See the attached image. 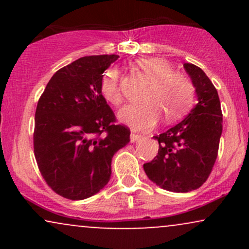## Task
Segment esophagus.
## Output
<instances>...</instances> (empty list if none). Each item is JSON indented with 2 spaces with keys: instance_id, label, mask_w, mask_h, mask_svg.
<instances>
[{
  "instance_id": "1",
  "label": "esophagus",
  "mask_w": 249,
  "mask_h": 249,
  "mask_svg": "<svg viewBox=\"0 0 249 249\" xmlns=\"http://www.w3.org/2000/svg\"><path fill=\"white\" fill-rule=\"evenodd\" d=\"M141 134H138V133H136L134 132V131H131V136H130V139H131V142H137L138 141L139 138H141Z\"/></svg>"
}]
</instances>
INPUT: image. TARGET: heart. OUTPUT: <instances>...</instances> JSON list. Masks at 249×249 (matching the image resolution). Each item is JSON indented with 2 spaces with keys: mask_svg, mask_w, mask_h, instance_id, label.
<instances>
[{
  "mask_svg": "<svg viewBox=\"0 0 249 249\" xmlns=\"http://www.w3.org/2000/svg\"><path fill=\"white\" fill-rule=\"evenodd\" d=\"M138 68L151 79L142 103L122 108L118 118L136 128H150L158 122L160 113L165 122L179 121L194 105L196 90L186 76L176 72L171 63L159 57L139 59ZM101 93L110 104L118 107L123 102L118 70H105L101 78Z\"/></svg>",
  "mask_w": 249,
  "mask_h": 249,
  "instance_id": "b5f03b06",
  "label": "heart"
}]
</instances>
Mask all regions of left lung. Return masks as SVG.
<instances>
[{"instance_id": "1", "label": "left lung", "mask_w": 249, "mask_h": 249, "mask_svg": "<svg viewBox=\"0 0 249 249\" xmlns=\"http://www.w3.org/2000/svg\"><path fill=\"white\" fill-rule=\"evenodd\" d=\"M198 104L184 121L154 136L158 154L144 164L151 181L166 191L186 193L196 190L210 177L218 157L222 133V112L218 91L199 67L185 63Z\"/></svg>"}]
</instances>
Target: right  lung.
Masks as SVG:
<instances>
[{"instance_id":"right-lung-1","label":"right lung","mask_w":249,"mask_h":249,"mask_svg":"<svg viewBox=\"0 0 249 249\" xmlns=\"http://www.w3.org/2000/svg\"><path fill=\"white\" fill-rule=\"evenodd\" d=\"M119 56H85L51 77L37 103L34 153L53 192L70 200L98 193L111 177V161L130 142V130L101 93V78Z\"/></svg>"}]
</instances>
